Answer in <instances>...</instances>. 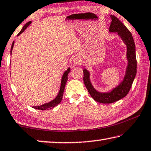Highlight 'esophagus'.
I'll return each mask as SVG.
<instances>
[{"label": "esophagus", "mask_w": 151, "mask_h": 151, "mask_svg": "<svg viewBox=\"0 0 151 151\" xmlns=\"http://www.w3.org/2000/svg\"><path fill=\"white\" fill-rule=\"evenodd\" d=\"M74 63H75V65H77V64H78V61H74Z\"/></svg>", "instance_id": "34e87169"}]
</instances>
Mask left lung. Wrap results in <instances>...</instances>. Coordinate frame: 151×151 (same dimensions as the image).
<instances>
[{
	"mask_svg": "<svg viewBox=\"0 0 151 151\" xmlns=\"http://www.w3.org/2000/svg\"><path fill=\"white\" fill-rule=\"evenodd\" d=\"M111 24L109 32H116L122 38L127 47V66L125 75L123 81L118 86L108 92L97 91L90 82V73L86 68L83 70L84 83L89 94L96 102L102 104H110L116 102L127 96L132 86L137 73V60L135 55V45L132 34L118 18L114 15H110Z\"/></svg>",
	"mask_w": 151,
	"mask_h": 151,
	"instance_id": "8db88e82",
	"label": "left lung"
}]
</instances>
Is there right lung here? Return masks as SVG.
<instances>
[{"instance_id": "add662e5", "label": "right lung", "mask_w": 151, "mask_h": 151, "mask_svg": "<svg viewBox=\"0 0 151 151\" xmlns=\"http://www.w3.org/2000/svg\"><path fill=\"white\" fill-rule=\"evenodd\" d=\"M31 23H32V21H29L28 23H26L25 25L24 26V27L22 28V29L21 31L19 32L18 35H20ZM14 42H13L12 44V47H11V50H10L11 54H12V49L14 47ZM70 68L69 67L67 68V70L66 71H65V73L63 74V75L62 78H61V86H60L59 92L58 93V94H57V96H56V98H55L54 100H51V102H49L48 103L43 104V105L38 106H33L32 108L37 109H41V110H46V109H50L51 108H55V107L58 105V104L61 102V100L63 98V95L64 90L65 88V85H66V83H67V80H68V74L70 73Z\"/></svg>"}]
</instances>
